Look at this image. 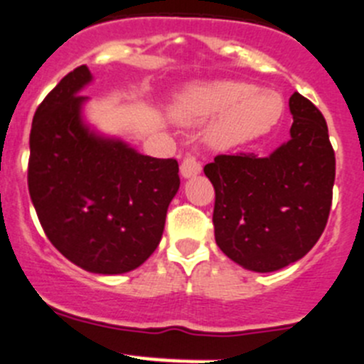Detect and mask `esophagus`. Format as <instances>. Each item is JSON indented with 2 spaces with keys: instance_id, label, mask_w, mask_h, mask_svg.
I'll use <instances>...</instances> for the list:
<instances>
[{
  "instance_id": "1",
  "label": "esophagus",
  "mask_w": 364,
  "mask_h": 364,
  "mask_svg": "<svg viewBox=\"0 0 364 364\" xmlns=\"http://www.w3.org/2000/svg\"><path fill=\"white\" fill-rule=\"evenodd\" d=\"M179 172H181V176L185 179L196 178L198 174H201V163H199L196 158H192V156H188V158L183 159Z\"/></svg>"
}]
</instances>
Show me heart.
Instances as JSON below:
<instances>
[{
    "label": "heart",
    "mask_w": 364,
    "mask_h": 364,
    "mask_svg": "<svg viewBox=\"0 0 364 364\" xmlns=\"http://www.w3.org/2000/svg\"><path fill=\"white\" fill-rule=\"evenodd\" d=\"M283 112L284 100L279 92L232 80L186 85L170 105V116L179 125H201L214 117L203 141L218 152L267 136Z\"/></svg>",
    "instance_id": "heart-1"
}]
</instances>
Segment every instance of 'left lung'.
<instances>
[{
  "label": "left lung",
  "mask_w": 364,
  "mask_h": 364,
  "mask_svg": "<svg viewBox=\"0 0 364 364\" xmlns=\"http://www.w3.org/2000/svg\"><path fill=\"white\" fill-rule=\"evenodd\" d=\"M288 107L290 139L267 158L218 156L205 166L215 190V243L239 267L261 274L309 254L332 205L336 156L325 117L299 92Z\"/></svg>",
  "instance_id": "obj_1"
}]
</instances>
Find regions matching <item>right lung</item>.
I'll return each mask as SVG.
<instances>
[{
    "instance_id": "right-lung-1",
    "label": "right lung",
    "mask_w": 364,
    "mask_h": 364,
    "mask_svg": "<svg viewBox=\"0 0 364 364\" xmlns=\"http://www.w3.org/2000/svg\"><path fill=\"white\" fill-rule=\"evenodd\" d=\"M90 83L92 74L81 65L36 110L28 192L45 234L68 261L116 276L158 248L179 190V166L88 123L81 90Z\"/></svg>"
}]
</instances>
